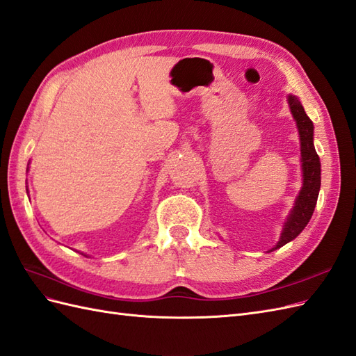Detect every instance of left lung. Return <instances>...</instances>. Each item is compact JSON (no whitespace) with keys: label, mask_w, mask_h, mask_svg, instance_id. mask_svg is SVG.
I'll list each match as a JSON object with an SVG mask.
<instances>
[{"label":"left lung","mask_w":356,"mask_h":356,"mask_svg":"<svg viewBox=\"0 0 356 356\" xmlns=\"http://www.w3.org/2000/svg\"><path fill=\"white\" fill-rule=\"evenodd\" d=\"M289 108L300 130L301 140V160L304 170V184L292 209V214L287 218L280 241L273 250L280 248L302 232V229L310 222L313 211L318 202L321 188V161L318 152L313 145V122L307 117V113L295 95H289Z\"/></svg>","instance_id":"left-lung-1"}]
</instances>
